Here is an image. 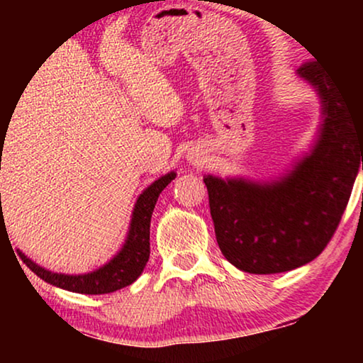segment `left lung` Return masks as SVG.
Wrapping results in <instances>:
<instances>
[{
  "label": "left lung",
  "mask_w": 363,
  "mask_h": 363,
  "mask_svg": "<svg viewBox=\"0 0 363 363\" xmlns=\"http://www.w3.org/2000/svg\"><path fill=\"white\" fill-rule=\"evenodd\" d=\"M297 73L323 104L309 155L272 182L203 179L220 251L245 273H283L315 259L338 228L360 165L363 170L362 104L350 101L319 62H306Z\"/></svg>",
  "instance_id": "obj_1"
}]
</instances>
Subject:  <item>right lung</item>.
Instances as JSON below:
<instances>
[{
	"instance_id": "right-lung-1",
	"label": "right lung",
	"mask_w": 363,
	"mask_h": 363,
	"mask_svg": "<svg viewBox=\"0 0 363 363\" xmlns=\"http://www.w3.org/2000/svg\"><path fill=\"white\" fill-rule=\"evenodd\" d=\"M172 179H176V172L165 174L140 194V198L136 199L135 210H133L124 245L109 262H106L95 272L85 274L52 273L28 259L23 252L18 254L37 277H40L44 281L51 283L54 286H60L62 290L86 295H101L124 289V286L131 285L147 266L150 257V220H152L158 196L169 186V182H172ZM3 223H5V220H3L1 213L0 228Z\"/></svg>"
}]
</instances>
